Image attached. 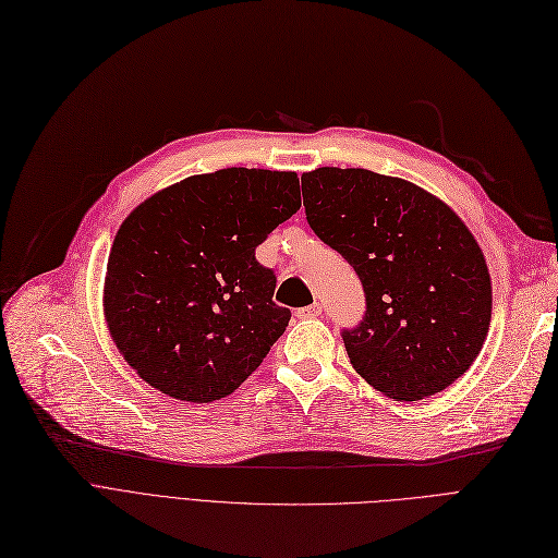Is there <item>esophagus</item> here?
I'll list each match as a JSON object with an SVG mask.
<instances>
[{
  "instance_id": "1",
  "label": "esophagus",
  "mask_w": 558,
  "mask_h": 558,
  "mask_svg": "<svg viewBox=\"0 0 558 558\" xmlns=\"http://www.w3.org/2000/svg\"><path fill=\"white\" fill-rule=\"evenodd\" d=\"M319 314H322V305L319 303H312L307 307H299L296 310V317L299 319H314V317H319Z\"/></svg>"
}]
</instances>
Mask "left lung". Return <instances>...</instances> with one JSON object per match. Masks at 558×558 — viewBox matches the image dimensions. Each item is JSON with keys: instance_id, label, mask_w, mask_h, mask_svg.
<instances>
[{"instance_id": "left-lung-1", "label": "left lung", "mask_w": 558, "mask_h": 558, "mask_svg": "<svg viewBox=\"0 0 558 558\" xmlns=\"http://www.w3.org/2000/svg\"><path fill=\"white\" fill-rule=\"evenodd\" d=\"M307 223L365 287L362 324L344 330L353 369L397 401L438 395L486 342L493 282L460 216L422 186L367 168L301 175Z\"/></svg>"}]
</instances>
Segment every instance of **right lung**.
<instances>
[{
  "instance_id": "obj_1",
  "label": "right lung",
  "mask_w": 558,
  "mask_h": 558,
  "mask_svg": "<svg viewBox=\"0 0 558 558\" xmlns=\"http://www.w3.org/2000/svg\"><path fill=\"white\" fill-rule=\"evenodd\" d=\"M301 207L299 175L223 168L157 191L118 228L105 319L128 365L166 397L232 395L271 351L292 312L255 248Z\"/></svg>"
}]
</instances>
